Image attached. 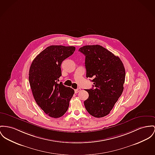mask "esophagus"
Returning <instances> with one entry per match:
<instances>
[{
    "label": "esophagus",
    "mask_w": 155,
    "mask_h": 155,
    "mask_svg": "<svg viewBox=\"0 0 155 155\" xmlns=\"http://www.w3.org/2000/svg\"><path fill=\"white\" fill-rule=\"evenodd\" d=\"M81 90V88H78L77 89H75V90H74V92H75V93H78L79 92H80Z\"/></svg>",
    "instance_id": "1"
}]
</instances>
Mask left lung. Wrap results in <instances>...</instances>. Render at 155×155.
<instances>
[{"instance_id":"1","label":"left lung","mask_w":155,"mask_h":155,"mask_svg":"<svg viewBox=\"0 0 155 155\" xmlns=\"http://www.w3.org/2000/svg\"><path fill=\"white\" fill-rule=\"evenodd\" d=\"M79 51L85 56L86 78H92L93 87L86 89L84 102L88 113L102 117L110 113L124 91L125 69L118 56L100 45H86Z\"/></svg>"}]
</instances>
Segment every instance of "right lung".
<instances>
[{
  "mask_svg": "<svg viewBox=\"0 0 155 155\" xmlns=\"http://www.w3.org/2000/svg\"><path fill=\"white\" fill-rule=\"evenodd\" d=\"M74 51V46H50L34 59L30 67L29 81L34 99L52 117H60L66 112L74 93L71 87L58 83L62 75V62Z\"/></svg>",
  "mask_w": 155,
  "mask_h": 155,
  "instance_id": "add662e5",
  "label": "right lung"
}]
</instances>
